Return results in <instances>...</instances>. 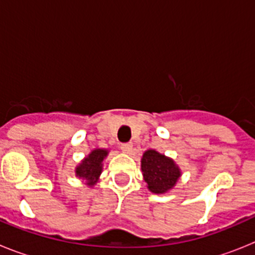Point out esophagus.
<instances>
[{
	"label": "esophagus",
	"instance_id": "obj_1",
	"mask_svg": "<svg viewBox=\"0 0 255 255\" xmlns=\"http://www.w3.org/2000/svg\"><path fill=\"white\" fill-rule=\"evenodd\" d=\"M120 149L123 150L124 153H130L132 150V144L131 143H125V144H121L120 145Z\"/></svg>",
	"mask_w": 255,
	"mask_h": 255
}]
</instances>
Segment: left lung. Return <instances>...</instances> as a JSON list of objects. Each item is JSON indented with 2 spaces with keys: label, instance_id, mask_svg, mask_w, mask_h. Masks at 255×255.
I'll use <instances>...</instances> for the list:
<instances>
[{
  "label": "left lung",
  "instance_id": "obj_1",
  "mask_svg": "<svg viewBox=\"0 0 255 255\" xmlns=\"http://www.w3.org/2000/svg\"><path fill=\"white\" fill-rule=\"evenodd\" d=\"M140 167L148 190L153 194H166L176 186L181 177V170L176 162L155 149L143 153Z\"/></svg>",
  "mask_w": 255,
  "mask_h": 255
}]
</instances>
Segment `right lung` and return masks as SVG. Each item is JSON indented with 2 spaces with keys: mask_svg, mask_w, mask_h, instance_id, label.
Here are the masks:
<instances>
[{
  "mask_svg": "<svg viewBox=\"0 0 255 255\" xmlns=\"http://www.w3.org/2000/svg\"><path fill=\"white\" fill-rule=\"evenodd\" d=\"M110 150L105 148H96L87 157L79 162L75 167V176L83 180L85 185L93 188L103 171V162L108 155Z\"/></svg>",
  "mask_w": 255,
  "mask_h": 255,
  "instance_id": "1",
  "label": "right lung"
}]
</instances>
